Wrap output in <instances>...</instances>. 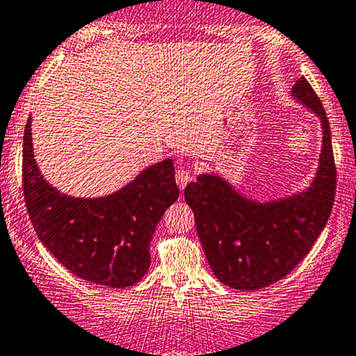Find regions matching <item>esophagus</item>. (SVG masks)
Masks as SVG:
<instances>
[{
    "instance_id": "34e87169",
    "label": "esophagus",
    "mask_w": 356,
    "mask_h": 356,
    "mask_svg": "<svg viewBox=\"0 0 356 356\" xmlns=\"http://www.w3.org/2000/svg\"><path fill=\"white\" fill-rule=\"evenodd\" d=\"M175 178H177V183H178L179 188L183 190L186 185H188L190 181H192L193 175H192V171H190V170H185V168H179V170L177 171V175H175Z\"/></svg>"
}]
</instances>
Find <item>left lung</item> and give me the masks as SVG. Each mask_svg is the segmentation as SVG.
<instances>
[{
    "label": "left lung",
    "instance_id": "left-lung-1",
    "mask_svg": "<svg viewBox=\"0 0 356 356\" xmlns=\"http://www.w3.org/2000/svg\"><path fill=\"white\" fill-rule=\"evenodd\" d=\"M292 93L323 124V151L317 175L305 192L277 202L248 200L216 175H200L185 188L213 275L238 290L268 286L309 254L331 216L336 164L331 131L319 97L302 76Z\"/></svg>",
    "mask_w": 356,
    "mask_h": 356
}]
</instances>
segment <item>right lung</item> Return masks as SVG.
Segmentation results:
<instances>
[{
    "label": "right lung",
    "instance_id": "obj_1",
    "mask_svg": "<svg viewBox=\"0 0 356 356\" xmlns=\"http://www.w3.org/2000/svg\"><path fill=\"white\" fill-rule=\"evenodd\" d=\"M30 125L29 118L22 177L26 212L42 244L83 280L112 289L136 285L151 265L156 225L179 195L173 161L152 164L108 197H67L40 175Z\"/></svg>",
    "mask_w": 356,
    "mask_h": 356
}]
</instances>
